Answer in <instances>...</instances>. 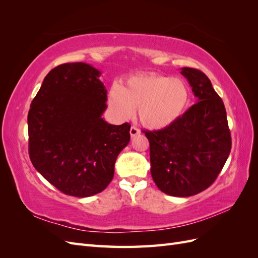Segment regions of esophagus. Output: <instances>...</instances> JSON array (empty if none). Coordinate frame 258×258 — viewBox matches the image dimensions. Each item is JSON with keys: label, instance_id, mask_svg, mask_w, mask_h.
I'll list each match as a JSON object with an SVG mask.
<instances>
[{"label": "esophagus", "instance_id": "esophagus-1", "mask_svg": "<svg viewBox=\"0 0 258 258\" xmlns=\"http://www.w3.org/2000/svg\"><path fill=\"white\" fill-rule=\"evenodd\" d=\"M138 135H140V129L138 127H136V126H132L130 128V136L134 138V137H136Z\"/></svg>", "mask_w": 258, "mask_h": 258}]
</instances>
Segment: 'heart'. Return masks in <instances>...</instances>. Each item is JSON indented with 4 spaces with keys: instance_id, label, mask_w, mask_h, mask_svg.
Segmentation results:
<instances>
[{
    "instance_id": "heart-1",
    "label": "heart",
    "mask_w": 258,
    "mask_h": 258,
    "mask_svg": "<svg viewBox=\"0 0 258 258\" xmlns=\"http://www.w3.org/2000/svg\"><path fill=\"white\" fill-rule=\"evenodd\" d=\"M190 93L179 79L167 75L132 76L121 88H114L108 103L120 119H129L139 108L146 127L161 129L176 121L189 104Z\"/></svg>"
}]
</instances>
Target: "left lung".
Wrapping results in <instances>:
<instances>
[{
  "label": "left lung",
  "instance_id": "obj_1",
  "mask_svg": "<svg viewBox=\"0 0 258 258\" xmlns=\"http://www.w3.org/2000/svg\"><path fill=\"white\" fill-rule=\"evenodd\" d=\"M181 74L197 103L172 124L145 136L155 184L170 196L189 197L214 183L229 156L231 136L224 103L208 76L192 68Z\"/></svg>",
  "mask_w": 258,
  "mask_h": 258
}]
</instances>
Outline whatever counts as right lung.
Masks as SVG:
<instances>
[{
	"mask_svg": "<svg viewBox=\"0 0 258 258\" xmlns=\"http://www.w3.org/2000/svg\"><path fill=\"white\" fill-rule=\"evenodd\" d=\"M100 74L84 62L60 64L45 76L30 105L31 162L69 196L104 190L117 156L130 141V123L116 126L102 118L107 97Z\"/></svg>",
	"mask_w": 258,
	"mask_h": 258,
	"instance_id": "obj_1",
	"label": "right lung"
}]
</instances>
